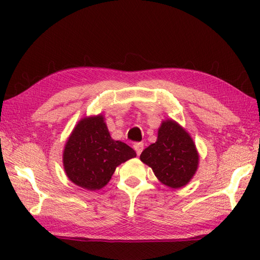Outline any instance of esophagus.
<instances>
[{
  "mask_svg": "<svg viewBox=\"0 0 260 260\" xmlns=\"http://www.w3.org/2000/svg\"><path fill=\"white\" fill-rule=\"evenodd\" d=\"M143 148H144V144H143V143H135L134 144V150L136 151L137 155H140V154L142 153Z\"/></svg>",
  "mask_w": 260,
  "mask_h": 260,
  "instance_id": "34e87169",
  "label": "esophagus"
}]
</instances>
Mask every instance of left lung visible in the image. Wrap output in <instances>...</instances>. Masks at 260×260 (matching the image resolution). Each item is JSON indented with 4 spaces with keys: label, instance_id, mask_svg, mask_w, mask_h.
<instances>
[{
    "label": "left lung",
    "instance_id": "1",
    "mask_svg": "<svg viewBox=\"0 0 260 260\" xmlns=\"http://www.w3.org/2000/svg\"><path fill=\"white\" fill-rule=\"evenodd\" d=\"M163 184L173 189L185 185L194 175L199 155L190 135L173 120L163 121L157 141L141 154Z\"/></svg>",
    "mask_w": 260,
    "mask_h": 260
}]
</instances>
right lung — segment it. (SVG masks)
I'll list each match as a JSON object with an SVG mask.
<instances>
[{"instance_id": "obj_1", "label": "right lung", "mask_w": 260, "mask_h": 260, "mask_svg": "<svg viewBox=\"0 0 260 260\" xmlns=\"http://www.w3.org/2000/svg\"><path fill=\"white\" fill-rule=\"evenodd\" d=\"M136 156L133 148L109 135L102 115L81 119L63 151L66 174L75 184L95 191L106 185L116 168Z\"/></svg>"}]
</instances>
